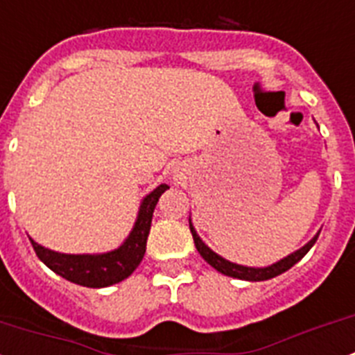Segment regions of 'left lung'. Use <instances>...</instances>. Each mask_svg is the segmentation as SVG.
<instances>
[{"instance_id":"8db88e82","label":"left lung","mask_w":355,"mask_h":355,"mask_svg":"<svg viewBox=\"0 0 355 355\" xmlns=\"http://www.w3.org/2000/svg\"><path fill=\"white\" fill-rule=\"evenodd\" d=\"M190 232H192V237H194L196 248H198V252L201 254V257H203L205 261L209 263L210 266H214V268H216L218 272L225 274V276L237 277V279H245V281L272 279V277H276V276H279V274H283V272H286L288 268H292L295 263L300 261V259H303L304 254H306L310 248L314 247V243L318 241V236H319L318 234V236H315L314 239H310V241L306 243L303 248H300V250L294 252V254H290V256L285 257V259H281V261L274 263V265L266 266V268H250V266L236 265V263L227 261V259H223L221 256H218L216 252L210 250V248L207 247V245H205L201 239H199V236L196 234L192 223H190Z\"/></svg>"}]
</instances>
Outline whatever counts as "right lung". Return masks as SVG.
Here are the masks:
<instances>
[{
    "mask_svg": "<svg viewBox=\"0 0 355 355\" xmlns=\"http://www.w3.org/2000/svg\"><path fill=\"white\" fill-rule=\"evenodd\" d=\"M166 189L168 184H159L154 192L143 199L136 225L132 228L127 241L118 250L99 254V256H70V254H58L43 248L31 239L34 252L52 272L76 285L89 286V288L116 285L119 281L127 279L141 263L146 250V237L150 232L152 214L156 209L157 199Z\"/></svg>",
    "mask_w": 355,
    "mask_h": 355,
    "instance_id": "obj_1",
    "label": "right lung"
}]
</instances>
